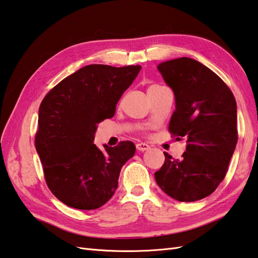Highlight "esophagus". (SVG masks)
I'll use <instances>...</instances> for the list:
<instances>
[{
  "label": "esophagus",
  "mask_w": 258,
  "mask_h": 258,
  "mask_svg": "<svg viewBox=\"0 0 258 258\" xmlns=\"http://www.w3.org/2000/svg\"><path fill=\"white\" fill-rule=\"evenodd\" d=\"M136 150L140 152H144V151L150 150V145H147L145 143H139V144H136Z\"/></svg>",
  "instance_id": "esophagus-1"
}]
</instances>
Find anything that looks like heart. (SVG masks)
<instances>
[{
    "label": "heart",
    "instance_id": "1",
    "mask_svg": "<svg viewBox=\"0 0 258 258\" xmlns=\"http://www.w3.org/2000/svg\"><path fill=\"white\" fill-rule=\"evenodd\" d=\"M154 86H156V85H154ZM151 87H153V86H151Z\"/></svg>",
    "mask_w": 258,
    "mask_h": 258
}]
</instances>
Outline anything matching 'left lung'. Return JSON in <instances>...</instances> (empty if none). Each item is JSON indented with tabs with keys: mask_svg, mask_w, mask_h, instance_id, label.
Wrapping results in <instances>:
<instances>
[{
	"mask_svg": "<svg viewBox=\"0 0 258 258\" xmlns=\"http://www.w3.org/2000/svg\"><path fill=\"white\" fill-rule=\"evenodd\" d=\"M157 70L175 96L169 131L187 145L182 160L164 152L156 183L179 202L205 199L225 177L237 144L236 101L220 76L196 59H171Z\"/></svg>",
	"mask_w": 258,
	"mask_h": 258,
	"instance_id": "8db88e82",
	"label": "left lung"
}]
</instances>
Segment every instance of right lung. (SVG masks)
Here are the masks:
<instances>
[{"label": "right lung", "mask_w": 258, "mask_h": 258, "mask_svg": "<svg viewBox=\"0 0 258 258\" xmlns=\"http://www.w3.org/2000/svg\"><path fill=\"white\" fill-rule=\"evenodd\" d=\"M141 68L86 65L59 82L42 101L35 149L48 188L65 205L96 210L116 190L120 169L136 147L126 141L100 150L93 142L97 124L114 116L120 96Z\"/></svg>", "instance_id": "1"}]
</instances>
